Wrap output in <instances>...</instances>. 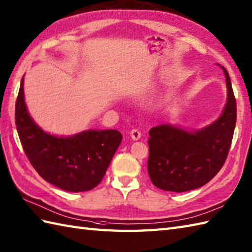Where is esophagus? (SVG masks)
Listing matches in <instances>:
<instances>
[{
    "label": "esophagus",
    "instance_id": "esophagus-1",
    "mask_svg": "<svg viewBox=\"0 0 252 252\" xmlns=\"http://www.w3.org/2000/svg\"><path fill=\"white\" fill-rule=\"evenodd\" d=\"M130 136L133 140H138L140 136H142V133H140V131H138L137 128H133V130L130 131Z\"/></svg>",
    "mask_w": 252,
    "mask_h": 252
}]
</instances>
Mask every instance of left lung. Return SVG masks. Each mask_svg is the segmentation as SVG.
I'll return each instance as SVG.
<instances>
[{"instance_id": "1", "label": "left lung", "mask_w": 252, "mask_h": 252, "mask_svg": "<svg viewBox=\"0 0 252 252\" xmlns=\"http://www.w3.org/2000/svg\"><path fill=\"white\" fill-rule=\"evenodd\" d=\"M226 104L219 118L201 130L189 132L171 125L149 131L148 174L157 188L185 192L200 188L223 166L236 124V99L229 73Z\"/></svg>"}]
</instances>
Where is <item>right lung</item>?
<instances>
[{
  "label": "right lung",
  "instance_id": "obj_1",
  "mask_svg": "<svg viewBox=\"0 0 252 252\" xmlns=\"http://www.w3.org/2000/svg\"><path fill=\"white\" fill-rule=\"evenodd\" d=\"M15 119L23 150L35 171L51 185L68 192L95 188L122 139L117 130H88L67 137L44 132L28 113L23 77L16 101Z\"/></svg>",
  "mask_w": 252,
  "mask_h": 252
}]
</instances>
